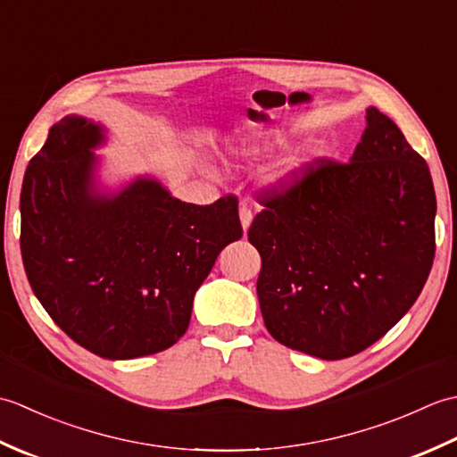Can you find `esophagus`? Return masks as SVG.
<instances>
[{"label": "esophagus", "instance_id": "esophagus-1", "mask_svg": "<svg viewBox=\"0 0 457 457\" xmlns=\"http://www.w3.org/2000/svg\"><path fill=\"white\" fill-rule=\"evenodd\" d=\"M239 220H241V228H244V231H247L251 221H253V212H251L247 204H241L239 206Z\"/></svg>", "mask_w": 457, "mask_h": 457}]
</instances>
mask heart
<instances>
[{"label":"heart","instance_id":"heart-1","mask_svg":"<svg viewBox=\"0 0 457 457\" xmlns=\"http://www.w3.org/2000/svg\"><path fill=\"white\" fill-rule=\"evenodd\" d=\"M270 147H273V143H269V141L251 143L249 147L245 149V153L251 154V157H259V154H265ZM298 167H300V162H288V164H285L283 169H278V170L273 174V180H275L277 184H280V187H288L290 182H295L296 174H298Z\"/></svg>","mask_w":457,"mask_h":457}]
</instances>
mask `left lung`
Returning a JSON list of instances; mask_svg holds the SVG:
<instances>
[{
    "label": "left lung",
    "instance_id": "8db88e82",
    "mask_svg": "<svg viewBox=\"0 0 457 457\" xmlns=\"http://www.w3.org/2000/svg\"><path fill=\"white\" fill-rule=\"evenodd\" d=\"M285 188L257 196L249 244L257 296L278 344L344 359L409 312L430 275L436 194L428 164L377 108L349 162L316 159Z\"/></svg>",
    "mask_w": 457,
    "mask_h": 457
}]
</instances>
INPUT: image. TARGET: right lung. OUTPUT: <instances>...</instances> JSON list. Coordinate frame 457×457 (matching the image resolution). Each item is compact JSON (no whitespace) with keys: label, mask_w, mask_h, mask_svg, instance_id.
Listing matches in <instances>:
<instances>
[{"label":"right lung","mask_w":457,"mask_h":457,"mask_svg":"<svg viewBox=\"0 0 457 457\" xmlns=\"http://www.w3.org/2000/svg\"><path fill=\"white\" fill-rule=\"evenodd\" d=\"M98 123L66 115L29 162L21 257L35 296L62 332L105 359L174 345L220 251L244 236L237 198L196 206L137 179L113 196L94 188Z\"/></svg>","instance_id":"right-lung-1"}]
</instances>
